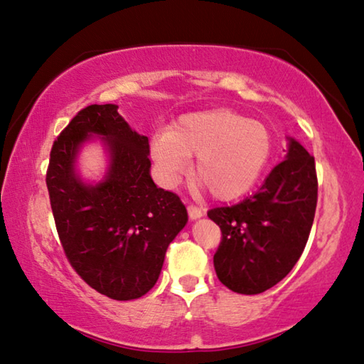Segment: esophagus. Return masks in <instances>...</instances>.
<instances>
[{
    "mask_svg": "<svg viewBox=\"0 0 364 364\" xmlns=\"http://www.w3.org/2000/svg\"><path fill=\"white\" fill-rule=\"evenodd\" d=\"M188 213H189V218L191 220H197V218H200L202 215V210L199 207H196V205H188Z\"/></svg>",
    "mask_w": 364,
    "mask_h": 364,
    "instance_id": "34e87169",
    "label": "esophagus"
}]
</instances>
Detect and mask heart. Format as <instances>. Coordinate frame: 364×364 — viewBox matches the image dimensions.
I'll return each mask as SVG.
<instances>
[{
	"mask_svg": "<svg viewBox=\"0 0 364 364\" xmlns=\"http://www.w3.org/2000/svg\"><path fill=\"white\" fill-rule=\"evenodd\" d=\"M273 151L271 133L262 122L230 109L183 115L168 132L151 141V157L160 180L175 184L196 157L194 181L218 200L244 196L260 180Z\"/></svg>",
	"mask_w": 364,
	"mask_h": 364,
	"instance_id": "1",
	"label": "heart"
}]
</instances>
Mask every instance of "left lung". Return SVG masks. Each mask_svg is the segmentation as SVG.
<instances>
[{
    "label": "left lung",
    "instance_id": "1",
    "mask_svg": "<svg viewBox=\"0 0 364 364\" xmlns=\"http://www.w3.org/2000/svg\"><path fill=\"white\" fill-rule=\"evenodd\" d=\"M316 202L315 157L289 139L286 160L254 196L207 212L221 230L213 255L218 279L244 295L262 294L284 279L305 249Z\"/></svg>",
    "mask_w": 364,
    "mask_h": 364
}]
</instances>
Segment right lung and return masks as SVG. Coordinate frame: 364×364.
Wrapping results in <instances>:
<instances>
[{
    "mask_svg": "<svg viewBox=\"0 0 364 364\" xmlns=\"http://www.w3.org/2000/svg\"><path fill=\"white\" fill-rule=\"evenodd\" d=\"M115 104H93L54 141L46 171L49 202L72 268L114 300L143 297L156 284L165 252L188 221L180 197L157 188L149 139L133 132ZM101 136L111 156L107 178L86 185L75 171L79 146Z\"/></svg>",
    "mask_w": 364,
    "mask_h": 364,
    "instance_id": "right-lung-1",
    "label": "right lung"
}]
</instances>
